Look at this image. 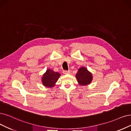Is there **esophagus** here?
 <instances>
[{"mask_svg": "<svg viewBox=\"0 0 131 131\" xmlns=\"http://www.w3.org/2000/svg\"><path fill=\"white\" fill-rule=\"evenodd\" d=\"M63 73L64 74H70V71H63Z\"/></svg>", "mask_w": 131, "mask_h": 131, "instance_id": "esophagus-1", "label": "esophagus"}]
</instances>
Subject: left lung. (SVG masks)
<instances>
[{"instance_id":"8db88e82","label":"left lung","mask_w":131,"mask_h":131,"mask_svg":"<svg viewBox=\"0 0 131 131\" xmlns=\"http://www.w3.org/2000/svg\"><path fill=\"white\" fill-rule=\"evenodd\" d=\"M77 81L80 86H87L91 84L93 80V75L85 67H81L75 75Z\"/></svg>"}]
</instances>
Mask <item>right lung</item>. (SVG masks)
Listing matches in <instances>:
<instances>
[{"instance_id":"right-lung-1","label":"right lung","mask_w":131,"mask_h":131,"mask_svg":"<svg viewBox=\"0 0 131 131\" xmlns=\"http://www.w3.org/2000/svg\"><path fill=\"white\" fill-rule=\"evenodd\" d=\"M61 74L51 69H47L41 77V83L45 87L52 88L55 86L56 83Z\"/></svg>"}]
</instances>
